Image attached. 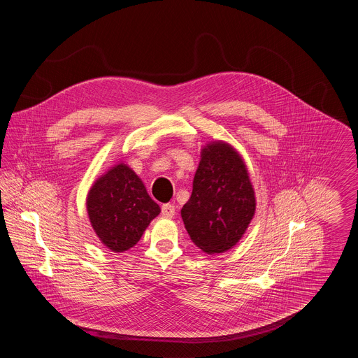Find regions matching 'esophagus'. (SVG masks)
Instances as JSON below:
<instances>
[{"mask_svg": "<svg viewBox=\"0 0 358 358\" xmlns=\"http://www.w3.org/2000/svg\"><path fill=\"white\" fill-rule=\"evenodd\" d=\"M174 213H176V208H174V205H162V208H161V215H162V217L171 219V217H173V216H174Z\"/></svg>", "mask_w": 358, "mask_h": 358, "instance_id": "esophagus-1", "label": "esophagus"}]
</instances>
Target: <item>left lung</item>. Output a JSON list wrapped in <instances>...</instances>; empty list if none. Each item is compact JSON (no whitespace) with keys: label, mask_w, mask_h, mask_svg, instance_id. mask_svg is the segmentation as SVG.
I'll list each match as a JSON object with an SVG mask.
<instances>
[{"label":"left lung","mask_w":358,"mask_h":358,"mask_svg":"<svg viewBox=\"0 0 358 358\" xmlns=\"http://www.w3.org/2000/svg\"><path fill=\"white\" fill-rule=\"evenodd\" d=\"M255 189L241 154L228 142L205 143L181 217L190 240L208 255L234 248L255 216Z\"/></svg>","instance_id":"obj_1"}]
</instances>
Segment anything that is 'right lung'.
Returning a JSON list of instances; mask_svg holds the SVG:
<instances>
[{
	"instance_id": "right-lung-1",
	"label": "right lung",
	"mask_w": 358,
	"mask_h": 358,
	"mask_svg": "<svg viewBox=\"0 0 358 358\" xmlns=\"http://www.w3.org/2000/svg\"><path fill=\"white\" fill-rule=\"evenodd\" d=\"M85 208L101 243L117 254L133 248L161 212L143 181L123 161L94 181L85 197Z\"/></svg>"
}]
</instances>
